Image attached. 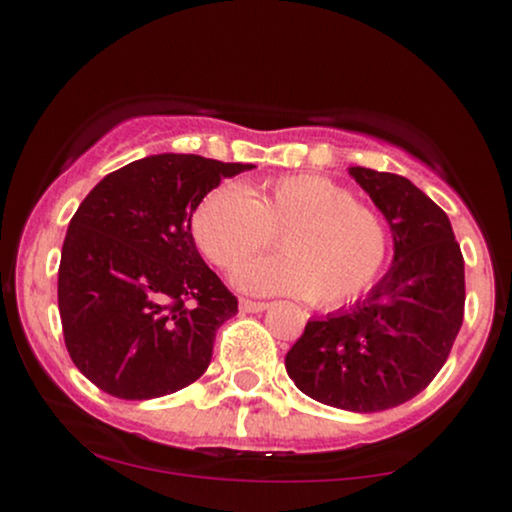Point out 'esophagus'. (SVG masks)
<instances>
[{
  "instance_id": "obj_1",
  "label": "esophagus",
  "mask_w": 512,
  "mask_h": 512,
  "mask_svg": "<svg viewBox=\"0 0 512 512\" xmlns=\"http://www.w3.org/2000/svg\"><path fill=\"white\" fill-rule=\"evenodd\" d=\"M240 313H262L264 308H267V303L264 301H250V298H240Z\"/></svg>"
}]
</instances>
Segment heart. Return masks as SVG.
I'll use <instances>...</instances> for the list:
<instances>
[{
  "label": "heart",
  "mask_w": 512,
  "mask_h": 512,
  "mask_svg": "<svg viewBox=\"0 0 512 512\" xmlns=\"http://www.w3.org/2000/svg\"><path fill=\"white\" fill-rule=\"evenodd\" d=\"M276 236L286 255L240 267V289L342 308L373 289L387 262L383 216L327 175H279L252 192L228 182L207 192L192 214L199 252L226 272L272 248Z\"/></svg>",
  "instance_id": "obj_1"
}]
</instances>
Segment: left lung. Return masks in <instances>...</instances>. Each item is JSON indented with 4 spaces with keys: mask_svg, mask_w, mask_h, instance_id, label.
I'll use <instances>...</instances> for the list:
<instances>
[{
    "mask_svg": "<svg viewBox=\"0 0 512 512\" xmlns=\"http://www.w3.org/2000/svg\"><path fill=\"white\" fill-rule=\"evenodd\" d=\"M395 238V262L366 301L310 320L286 373L315 402L383 411L426 390L464 317V257L443 209L407 178L349 168Z\"/></svg>",
    "mask_w": 512,
    "mask_h": 512,
    "instance_id": "8db88e82",
    "label": "left lung"
}]
</instances>
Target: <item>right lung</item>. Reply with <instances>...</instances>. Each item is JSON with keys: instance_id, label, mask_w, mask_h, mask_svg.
Masks as SVG:
<instances>
[{"instance_id": "1", "label": "right lung", "mask_w": 512, "mask_h": 512, "mask_svg": "<svg viewBox=\"0 0 512 512\" xmlns=\"http://www.w3.org/2000/svg\"><path fill=\"white\" fill-rule=\"evenodd\" d=\"M255 166L195 154L127 163L88 192L62 245L57 303L74 366L120 399H154L209 368L238 298L204 264L192 211Z\"/></svg>"}]
</instances>
